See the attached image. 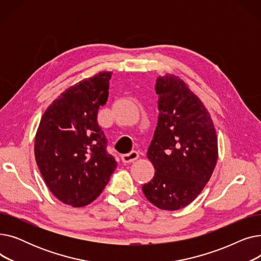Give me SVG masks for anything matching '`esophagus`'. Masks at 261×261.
<instances>
[{
  "label": "esophagus",
  "instance_id": "esophagus-1",
  "mask_svg": "<svg viewBox=\"0 0 261 261\" xmlns=\"http://www.w3.org/2000/svg\"><path fill=\"white\" fill-rule=\"evenodd\" d=\"M139 152L138 151H131L127 154H122L121 155V160L123 163H132L134 162L135 160L139 159Z\"/></svg>",
  "mask_w": 261,
  "mask_h": 261
}]
</instances>
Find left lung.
<instances>
[{
    "mask_svg": "<svg viewBox=\"0 0 261 261\" xmlns=\"http://www.w3.org/2000/svg\"><path fill=\"white\" fill-rule=\"evenodd\" d=\"M159 119L147 158L155 169L142 189L160 210L187 206L210 181L218 160V140L207 109L177 76L156 79Z\"/></svg>",
    "mask_w": 261,
    "mask_h": 261,
    "instance_id": "8db88e82",
    "label": "left lung"
}]
</instances>
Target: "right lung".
<instances>
[{"instance_id":"right-lung-1","label":"right lung","mask_w":261,"mask_h":261,"mask_svg":"<svg viewBox=\"0 0 261 261\" xmlns=\"http://www.w3.org/2000/svg\"><path fill=\"white\" fill-rule=\"evenodd\" d=\"M112 72H100L66 89L46 109L35 139V158L51 194L82 207L97 198L117 166L97 123Z\"/></svg>"}]
</instances>
